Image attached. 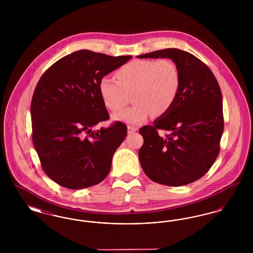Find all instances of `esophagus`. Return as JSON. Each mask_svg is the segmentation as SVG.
Instances as JSON below:
<instances>
[{"mask_svg":"<svg viewBox=\"0 0 253 253\" xmlns=\"http://www.w3.org/2000/svg\"><path fill=\"white\" fill-rule=\"evenodd\" d=\"M136 128L133 127V126H128V133H132V132H136Z\"/></svg>","mask_w":253,"mask_h":253,"instance_id":"obj_1","label":"esophagus"}]
</instances>
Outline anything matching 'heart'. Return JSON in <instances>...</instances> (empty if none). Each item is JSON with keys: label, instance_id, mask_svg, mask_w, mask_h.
<instances>
[{"label": "heart", "instance_id": "b5f03b06", "mask_svg": "<svg viewBox=\"0 0 253 253\" xmlns=\"http://www.w3.org/2000/svg\"><path fill=\"white\" fill-rule=\"evenodd\" d=\"M118 82L104 77L98 91L104 105L117 112L124 108L132 94V107L114 115L115 121L138 125L154 113L162 115L173 105L180 87L177 65L169 59L135 60L116 74Z\"/></svg>", "mask_w": 253, "mask_h": 253}]
</instances>
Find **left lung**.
<instances>
[{"mask_svg": "<svg viewBox=\"0 0 253 253\" xmlns=\"http://www.w3.org/2000/svg\"><path fill=\"white\" fill-rule=\"evenodd\" d=\"M138 59H169L178 67L180 87L167 113L140 128L138 157L146 175L158 184L184 186L201 178L214 163L224 131L222 94L214 75L192 54L163 49ZM158 129L169 133L160 137Z\"/></svg>", "mask_w": 253, "mask_h": 253, "instance_id": "8db88e82", "label": "left lung"}]
</instances>
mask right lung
Masks as SVG:
<instances>
[{
    "instance_id": "right-lung-1",
    "label": "right lung",
    "mask_w": 253,
    "mask_h": 253,
    "mask_svg": "<svg viewBox=\"0 0 253 253\" xmlns=\"http://www.w3.org/2000/svg\"><path fill=\"white\" fill-rule=\"evenodd\" d=\"M132 56L111 57L79 50L55 62L42 76L31 101L32 139L42 167L60 186L81 190L104 180L127 127L107 121L99 81Z\"/></svg>"
}]
</instances>
